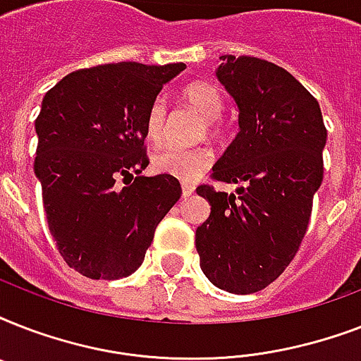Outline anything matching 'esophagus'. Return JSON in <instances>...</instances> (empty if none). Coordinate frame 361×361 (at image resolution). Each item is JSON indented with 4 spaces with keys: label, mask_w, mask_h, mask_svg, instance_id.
Listing matches in <instances>:
<instances>
[{
    "label": "esophagus",
    "mask_w": 361,
    "mask_h": 361,
    "mask_svg": "<svg viewBox=\"0 0 361 361\" xmlns=\"http://www.w3.org/2000/svg\"><path fill=\"white\" fill-rule=\"evenodd\" d=\"M192 192H195V185H191V183H181V195H183V198L191 197Z\"/></svg>",
    "instance_id": "esophagus-1"
}]
</instances>
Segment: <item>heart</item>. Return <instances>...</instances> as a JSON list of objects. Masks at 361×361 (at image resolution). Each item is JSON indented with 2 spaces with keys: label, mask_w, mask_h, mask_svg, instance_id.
I'll use <instances>...</instances> for the list:
<instances>
[{
  "label": "heart",
  "mask_w": 361,
  "mask_h": 361,
  "mask_svg": "<svg viewBox=\"0 0 361 361\" xmlns=\"http://www.w3.org/2000/svg\"><path fill=\"white\" fill-rule=\"evenodd\" d=\"M181 99L187 106L197 110L204 118L200 135L219 136L223 130L221 116L225 110V97L219 87L206 80H192L181 87ZM164 127H166V103L164 99H153L147 106L144 133L147 142L159 144L163 140ZM153 170L159 174L172 176L176 180L192 181L202 176L212 164V152L206 146L180 147L169 146L159 149L152 159Z\"/></svg>",
  "instance_id": "heart-1"
}]
</instances>
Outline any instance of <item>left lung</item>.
<instances>
[{
	"label": "left lung",
	"mask_w": 361,
	"mask_h": 361,
	"mask_svg": "<svg viewBox=\"0 0 361 361\" xmlns=\"http://www.w3.org/2000/svg\"><path fill=\"white\" fill-rule=\"evenodd\" d=\"M217 78L238 104L240 133L212 180L241 183L238 195L198 185L212 214L197 228L200 268L221 290L251 294L279 277L307 232L324 176L328 130L319 101L279 65L221 56Z\"/></svg>",
	"instance_id": "8db88e82"
}]
</instances>
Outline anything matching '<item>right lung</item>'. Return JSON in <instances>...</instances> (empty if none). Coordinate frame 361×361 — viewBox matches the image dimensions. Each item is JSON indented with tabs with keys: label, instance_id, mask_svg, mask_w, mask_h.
Returning a JSON list of instances; mask_svg holds the SVG:
<instances>
[{
	"label": "right lung",
	"instance_id": "right-lung-1",
	"mask_svg": "<svg viewBox=\"0 0 361 361\" xmlns=\"http://www.w3.org/2000/svg\"><path fill=\"white\" fill-rule=\"evenodd\" d=\"M183 69L185 63L97 65L67 75L42 99L33 169L48 231L69 268L84 277L135 274L181 197L176 178L140 172L149 163L147 106Z\"/></svg>",
	"mask_w": 361,
	"mask_h": 361
}]
</instances>
